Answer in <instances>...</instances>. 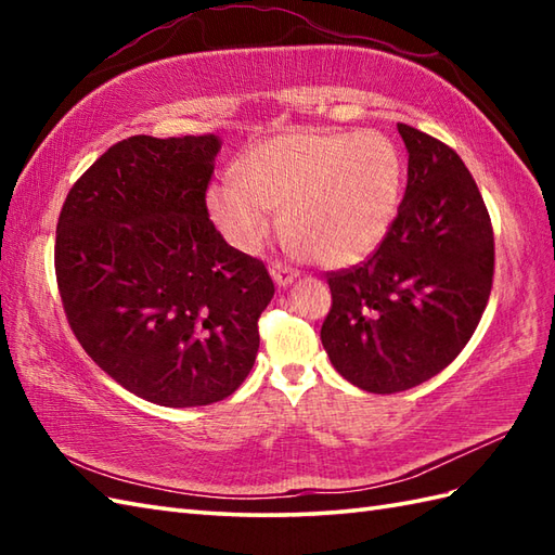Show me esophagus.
I'll return each instance as SVG.
<instances>
[{
  "label": "esophagus",
  "mask_w": 555,
  "mask_h": 555,
  "mask_svg": "<svg viewBox=\"0 0 555 555\" xmlns=\"http://www.w3.org/2000/svg\"><path fill=\"white\" fill-rule=\"evenodd\" d=\"M269 274H271V279H274V284L276 286H291L293 284V281H296L298 279V274H296V271H293L291 267H286V264H271L269 267Z\"/></svg>",
  "instance_id": "34e87169"
}]
</instances>
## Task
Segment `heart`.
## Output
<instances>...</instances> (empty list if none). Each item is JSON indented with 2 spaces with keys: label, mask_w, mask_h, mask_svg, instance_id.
<instances>
[{
  "label": "heart",
  "mask_w": 555,
  "mask_h": 555,
  "mask_svg": "<svg viewBox=\"0 0 555 555\" xmlns=\"http://www.w3.org/2000/svg\"><path fill=\"white\" fill-rule=\"evenodd\" d=\"M403 157L382 131H291L243 155L238 176L209 185L207 209L235 250L255 253L274 227L324 267L367 259L391 231L403 195Z\"/></svg>",
  "instance_id": "obj_1"
}]
</instances>
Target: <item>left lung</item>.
I'll return each instance as SVG.
<instances>
[{
	"instance_id": "obj_1",
	"label": "left lung",
	"mask_w": 555,
	"mask_h": 555,
	"mask_svg": "<svg viewBox=\"0 0 555 555\" xmlns=\"http://www.w3.org/2000/svg\"><path fill=\"white\" fill-rule=\"evenodd\" d=\"M408 188L391 231L362 264L326 274L322 346L370 393L431 379L467 346L493 284V229L473 173L427 133L398 124Z\"/></svg>"
}]
</instances>
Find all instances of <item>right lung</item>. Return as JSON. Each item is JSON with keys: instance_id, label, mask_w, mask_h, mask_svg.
I'll use <instances>...</instances> for the list:
<instances>
[{"instance_id": "right-lung-1", "label": "right lung", "mask_w": 555, "mask_h": 555, "mask_svg": "<svg viewBox=\"0 0 555 555\" xmlns=\"http://www.w3.org/2000/svg\"><path fill=\"white\" fill-rule=\"evenodd\" d=\"M219 147L215 133L126 138L74 183L56 223L78 344L126 391L167 408L217 403L245 382L274 298L267 267L209 221Z\"/></svg>"}]
</instances>
